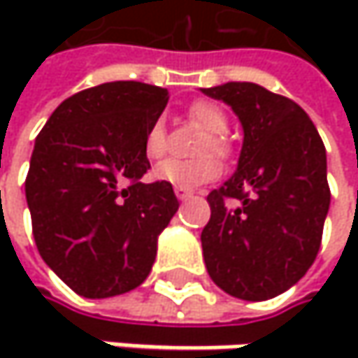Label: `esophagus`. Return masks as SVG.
<instances>
[{
  "label": "esophagus",
  "instance_id": "1",
  "mask_svg": "<svg viewBox=\"0 0 358 358\" xmlns=\"http://www.w3.org/2000/svg\"><path fill=\"white\" fill-rule=\"evenodd\" d=\"M174 192H176L180 201H188L192 196V190H186V188H174Z\"/></svg>",
  "mask_w": 358,
  "mask_h": 358
}]
</instances>
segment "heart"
Returning a JSON list of instances; mask_svg holds the SVG:
<instances>
[{
    "label": "heart",
    "mask_w": 358,
    "mask_h": 358,
    "mask_svg": "<svg viewBox=\"0 0 358 358\" xmlns=\"http://www.w3.org/2000/svg\"><path fill=\"white\" fill-rule=\"evenodd\" d=\"M188 115L196 126H201L203 130L209 132L199 147V155H205V157L190 159V162L166 159L153 170V176L155 180L172 184L176 188L192 190L201 184L217 180L222 174V164L207 153L228 155V143L224 138V134L228 132V115L217 103H211L205 99L192 101L188 108ZM143 149L149 159H159L166 153L168 134H166V126L162 120L151 122V126L147 128L145 138H143Z\"/></svg>",
    "instance_id": "obj_1"
}]
</instances>
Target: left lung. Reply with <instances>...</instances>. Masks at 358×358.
Wrapping results in <instances>:
<instances>
[{
  "label": "left lung",
  "mask_w": 358,
  "mask_h": 358,
  "mask_svg": "<svg viewBox=\"0 0 358 358\" xmlns=\"http://www.w3.org/2000/svg\"><path fill=\"white\" fill-rule=\"evenodd\" d=\"M243 124L234 176L211 190L201 234L211 280L230 296L267 301L313 265L329 209L322 136L305 109L255 83L203 89Z\"/></svg>",
  "instance_id": "obj_1"
}]
</instances>
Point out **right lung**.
I'll use <instances>...</instances> for the list:
<instances>
[{
  "instance_id": "right-lung-1",
  "label": "right lung",
  "mask_w": 358,
  "mask_h": 358,
  "mask_svg": "<svg viewBox=\"0 0 358 358\" xmlns=\"http://www.w3.org/2000/svg\"><path fill=\"white\" fill-rule=\"evenodd\" d=\"M168 99L162 87L106 83L62 101L36 136L24 182L36 249L85 299L141 286L178 211L172 184L141 182L143 138Z\"/></svg>"
}]
</instances>
